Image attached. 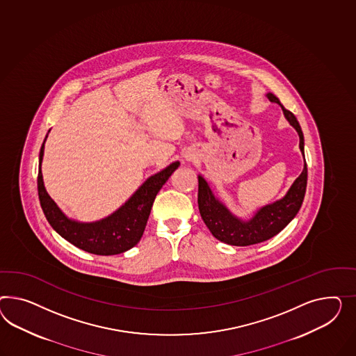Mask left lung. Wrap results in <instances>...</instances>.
<instances>
[{
  "label": "left lung",
  "mask_w": 356,
  "mask_h": 356,
  "mask_svg": "<svg viewBox=\"0 0 356 356\" xmlns=\"http://www.w3.org/2000/svg\"><path fill=\"white\" fill-rule=\"evenodd\" d=\"M270 102H276L282 107L284 115L293 125L299 135V147L305 155V138L297 118L280 104L279 98L268 93ZM307 186V164L293 183L286 195L272 204H267L249 221H242L233 216L227 207L219 202L212 194L209 184L202 176H198V207L204 224L215 238L233 246H249L269 240L282 231L293 218L298 213L303 202Z\"/></svg>",
  "instance_id": "1"
}]
</instances>
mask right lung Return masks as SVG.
<instances>
[{
	"mask_svg": "<svg viewBox=\"0 0 356 356\" xmlns=\"http://www.w3.org/2000/svg\"><path fill=\"white\" fill-rule=\"evenodd\" d=\"M44 145L40 149L38 192L40 204L53 229L65 240L81 250L96 255H115L132 249L144 234L154 200L161 188L179 167V162L170 164L163 171L155 173L113 215L96 222H77L68 219L45 191L41 162Z\"/></svg>",
	"mask_w": 356,
	"mask_h": 356,
	"instance_id": "1",
	"label": "right lung"
}]
</instances>
